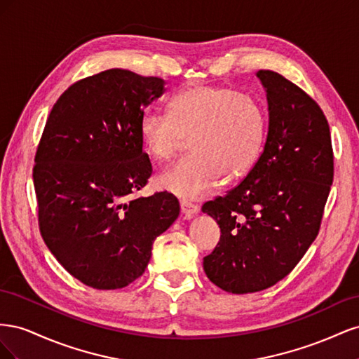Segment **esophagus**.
I'll list each match as a JSON object with an SVG mask.
<instances>
[{
	"instance_id": "1",
	"label": "esophagus",
	"mask_w": 359,
	"mask_h": 359,
	"mask_svg": "<svg viewBox=\"0 0 359 359\" xmlns=\"http://www.w3.org/2000/svg\"><path fill=\"white\" fill-rule=\"evenodd\" d=\"M180 206H181V212H182L184 217H186V219H191V217L196 215L198 211H199L198 205H194V203H191L189 201H181Z\"/></svg>"
}]
</instances>
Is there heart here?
<instances>
[{
	"instance_id": "1",
	"label": "heart",
	"mask_w": 359,
	"mask_h": 359,
	"mask_svg": "<svg viewBox=\"0 0 359 359\" xmlns=\"http://www.w3.org/2000/svg\"><path fill=\"white\" fill-rule=\"evenodd\" d=\"M190 135L193 154L163 172L158 186L196 199L222 186L226 172L233 178L253 165L264 144L265 114L252 95L201 85L173 97L169 114L149 109L140 116V142L157 161L170 160Z\"/></svg>"
}]
</instances>
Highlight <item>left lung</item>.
Returning <instances> with one entry per match:
<instances>
[{
	"mask_svg": "<svg viewBox=\"0 0 359 359\" xmlns=\"http://www.w3.org/2000/svg\"><path fill=\"white\" fill-rule=\"evenodd\" d=\"M268 102V135L248 175L202 212L220 227L203 257L205 274L231 293L274 286L316 240L334 177L327 118L318 103L283 76L259 70Z\"/></svg>",
	"mask_w": 359,
	"mask_h": 359,
	"instance_id": "8db88e82",
	"label": "left lung"
}]
</instances>
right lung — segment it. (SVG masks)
Instances as JSON below:
<instances>
[{
    "instance_id": "add662e5",
    "label": "right lung",
    "mask_w": 359,
    "mask_h": 359,
    "mask_svg": "<svg viewBox=\"0 0 359 359\" xmlns=\"http://www.w3.org/2000/svg\"><path fill=\"white\" fill-rule=\"evenodd\" d=\"M165 83L111 69L73 83L49 114L32 170L40 232L58 262L90 287L133 283L156 238L180 215L168 191L130 199L153 172L139 123Z\"/></svg>"
}]
</instances>
